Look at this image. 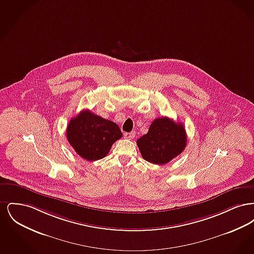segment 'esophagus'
<instances>
[{
	"label": "esophagus",
	"mask_w": 254,
	"mask_h": 254,
	"mask_svg": "<svg viewBox=\"0 0 254 254\" xmlns=\"http://www.w3.org/2000/svg\"><path fill=\"white\" fill-rule=\"evenodd\" d=\"M134 137H135V133L134 132L125 133V138H126V139L130 140V139H133Z\"/></svg>",
	"instance_id": "1"
}]
</instances>
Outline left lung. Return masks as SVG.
Listing matches in <instances>:
<instances>
[{
    "mask_svg": "<svg viewBox=\"0 0 254 254\" xmlns=\"http://www.w3.org/2000/svg\"><path fill=\"white\" fill-rule=\"evenodd\" d=\"M187 145V133L182 123L168 117L151 123L148 131L138 139L137 145L145 161L165 165L181 154Z\"/></svg>",
    "mask_w": 254,
    "mask_h": 254,
    "instance_id": "8db88e82",
    "label": "left lung"
}]
</instances>
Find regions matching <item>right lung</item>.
I'll list each match as a JSON object with an SVG mask.
<instances>
[{
  "instance_id": "1",
  "label": "right lung",
  "mask_w": 254,
  "mask_h": 254,
  "mask_svg": "<svg viewBox=\"0 0 254 254\" xmlns=\"http://www.w3.org/2000/svg\"><path fill=\"white\" fill-rule=\"evenodd\" d=\"M123 136L120 127L89 110L81 111L66 128V138L79 156L97 161L108 155L112 145Z\"/></svg>"
}]
</instances>
